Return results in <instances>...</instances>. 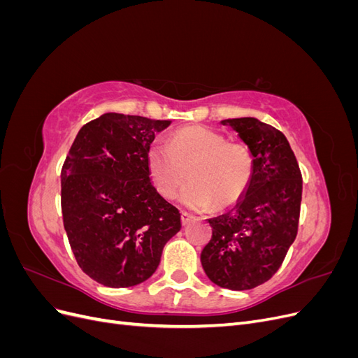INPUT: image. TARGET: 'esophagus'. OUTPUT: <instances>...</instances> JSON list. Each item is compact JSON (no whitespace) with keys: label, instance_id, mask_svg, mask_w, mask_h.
I'll list each match as a JSON object with an SVG mask.
<instances>
[{"label":"esophagus","instance_id":"1","mask_svg":"<svg viewBox=\"0 0 358 358\" xmlns=\"http://www.w3.org/2000/svg\"><path fill=\"white\" fill-rule=\"evenodd\" d=\"M192 218V216L188 213V212H182L180 213V221H182V225H187L189 222V220Z\"/></svg>","mask_w":358,"mask_h":358}]
</instances>
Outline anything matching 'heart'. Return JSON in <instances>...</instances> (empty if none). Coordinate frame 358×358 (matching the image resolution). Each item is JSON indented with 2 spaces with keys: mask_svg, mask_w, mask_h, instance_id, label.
Segmentation results:
<instances>
[{
  "mask_svg": "<svg viewBox=\"0 0 358 358\" xmlns=\"http://www.w3.org/2000/svg\"><path fill=\"white\" fill-rule=\"evenodd\" d=\"M148 175L164 199L182 192V203L192 209H206L216 203L230 208L239 203L251 185L255 157L251 148L203 125L176 129L166 143H154L146 154Z\"/></svg>",
  "mask_w": 358,
  "mask_h": 358,
  "instance_id": "1",
  "label": "heart"
}]
</instances>
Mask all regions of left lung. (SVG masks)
<instances>
[{"instance_id": "obj_1", "label": "left lung", "mask_w": 358, "mask_h": 358, "mask_svg": "<svg viewBox=\"0 0 358 358\" xmlns=\"http://www.w3.org/2000/svg\"><path fill=\"white\" fill-rule=\"evenodd\" d=\"M251 148L255 170L236 208L210 218L212 239L201 251L206 275L221 288L252 289L282 264L299 230L301 171L287 137L255 117L225 119Z\"/></svg>"}]
</instances>
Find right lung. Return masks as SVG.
I'll return each instance as SVG.
<instances>
[{
  "mask_svg": "<svg viewBox=\"0 0 358 358\" xmlns=\"http://www.w3.org/2000/svg\"><path fill=\"white\" fill-rule=\"evenodd\" d=\"M170 121L104 113L85 124L61 170V209L76 262L104 287L145 282L180 230L146 169L155 134Z\"/></svg>",
  "mask_w": 358,
  "mask_h": 358,
  "instance_id": "obj_1",
  "label": "right lung"
}]
</instances>
